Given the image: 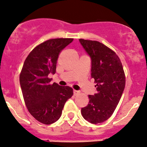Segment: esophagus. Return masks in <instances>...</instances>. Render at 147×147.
I'll return each instance as SVG.
<instances>
[{
    "mask_svg": "<svg viewBox=\"0 0 147 147\" xmlns=\"http://www.w3.org/2000/svg\"><path fill=\"white\" fill-rule=\"evenodd\" d=\"M79 90H73V93H74V95H77L79 93Z\"/></svg>",
    "mask_w": 147,
    "mask_h": 147,
    "instance_id": "obj_1",
    "label": "esophagus"
}]
</instances>
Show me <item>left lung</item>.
Wrapping results in <instances>:
<instances>
[{"label":"left lung","instance_id":"obj_1","mask_svg":"<svg viewBox=\"0 0 147 147\" xmlns=\"http://www.w3.org/2000/svg\"><path fill=\"white\" fill-rule=\"evenodd\" d=\"M91 60V77L97 83V93L88 95L89 104L82 114L96 124L107 120L113 113L125 87V75L120 59L115 52L96 41L79 39Z\"/></svg>","mask_w":147,"mask_h":147}]
</instances>
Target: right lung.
<instances>
[{
	"instance_id": "obj_1",
	"label": "right lung",
	"mask_w": 147,
	"mask_h": 147,
	"mask_svg": "<svg viewBox=\"0 0 147 147\" xmlns=\"http://www.w3.org/2000/svg\"><path fill=\"white\" fill-rule=\"evenodd\" d=\"M73 38H53L34 48L25 59L21 75L23 98L30 114L38 122L51 124L59 119L65 103L73 95L69 86L50 84L55 74L59 54Z\"/></svg>"
}]
</instances>
